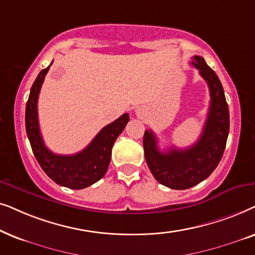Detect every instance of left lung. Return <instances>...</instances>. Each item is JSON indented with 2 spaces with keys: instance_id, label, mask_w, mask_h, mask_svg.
I'll return each instance as SVG.
<instances>
[{
  "instance_id": "obj_1",
  "label": "left lung",
  "mask_w": 255,
  "mask_h": 255,
  "mask_svg": "<svg viewBox=\"0 0 255 255\" xmlns=\"http://www.w3.org/2000/svg\"><path fill=\"white\" fill-rule=\"evenodd\" d=\"M191 64L208 83L211 97L198 141L186 149L172 147L162 152L151 130H145L143 135L145 161L152 176L161 184L176 190L195 186L212 174L223 157L230 130L229 105L218 76L201 56H193Z\"/></svg>"
}]
</instances>
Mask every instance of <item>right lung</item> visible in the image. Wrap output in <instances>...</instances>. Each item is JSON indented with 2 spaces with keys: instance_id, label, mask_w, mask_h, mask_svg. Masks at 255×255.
<instances>
[{
  "instance_id": "obj_1",
  "label": "right lung",
  "mask_w": 255,
  "mask_h": 255,
  "mask_svg": "<svg viewBox=\"0 0 255 255\" xmlns=\"http://www.w3.org/2000/svg\"><path fill=\"white\" fill-rule=\"evenodd\" d=\"M52 64V63H51ZM51 64L42 70L33 83L25 107V129L33 155L44 172L57 184L70 189H85L94 184L106 174L111 162L112 148L129 121L125 113L104 127L84 150L74 155H57L46 148L40 134L37 103L40 87Z\"/></svg>"
}]
</instances>
